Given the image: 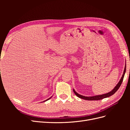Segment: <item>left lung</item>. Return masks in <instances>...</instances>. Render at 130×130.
I'll use <instances>...</instances> for the list:
<instances>
[{"mask_svg": "<svg viewBox=\"0 0 130 130\" xmlns=\"http://www.w3.org/2000/svg\"><path fill=\"white\" fill-rule=\"evenodd\" d=\"M126 65H125V69H124V73H123V76H122L120 80L119 81V82H118V84L116 86V87L113 88V89L112 90L111 92H108V93H106V94H103V95H96V96H85L80 95V94H78L77 93H76L75 92V90L74 89H73V91H74L75 94V95L77 97L81 98V99H83L87 100H101V99H104V98H108V97H109L110 96L112 95L113 94H115L117 91V90L119 89V88L120 87V86L121 85L122 82H123V81L124 75H125V73L126 72Z\"/></svg>", "mask_w": 130, "mask_h": 130, "instance_id": "1", "label": "left lung"}]
</instances>
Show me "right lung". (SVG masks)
<instances>
[{"mask_svg": "<svg viewBox=\"0 0 130 130\" xmlns=\"http://www.w3.org/2000/svg\"><path fill=\"white\" fill-rule=\"evenodd\" d=\"M50 98H49V99H47V100H45V101H46V100H49V99H50Z\"/></svg>", "mask_w": 130, "mask_h": 130, "instance_id": "1", "label": "right lung"}]
</instances>
